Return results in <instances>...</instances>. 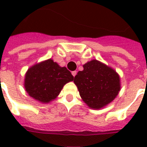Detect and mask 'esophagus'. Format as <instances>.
Here are the masks:
<instances>
[{"instance_id": "esophagus-1", "label": "esophagus", "mask_w": 147, "mask_h": 147, "mask_svg": "<svg viewBox=\"0 0 147 147\" xmlns=\"http://www.w3.org/2000/svg\"><path fill=\"white\" fill-rule=\"evenodd\" d=\"M76 74H77V71H71V75L75 77V76H76Z\"/></svg>"}]
</instances>
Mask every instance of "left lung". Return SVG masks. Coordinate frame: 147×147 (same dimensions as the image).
I'll use <instances>...</instances> for the list:
<instances>
[{
    "label": "left lung",
    "mask_w": 147,
    "mask_h": 147,
    "mask_svg": "<svg viewBox=\"0 0 147 147\" xmlns=\"http://www.w3.org/2000/svg\"><path fill=\"white\" fill-rule=\"evenodd\" d=\"M74 83L83 101L92 109H100L115 99L121 91V78L111 67L97 59L83 65Z\"/></svg>",
    "instance_id": "left-lung-1"
}]
</instances>
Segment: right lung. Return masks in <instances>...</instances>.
Masks as SVG:
<instances>
[{
    "mask_svg": "<svg viewBox=\"0 0 147 147\" xmlns=\"http://www.w3.org/2000/svg\"><path fill=\"white\" fill-rule=\"evenodd\" d=\"M74 77L65 68L52 59L33 65L25 74L24 88L27 94L42 104L54 100L66 83Z\"/></svg>",
    "mask_w": 147,
    "mask_h": 147,
    "instance_id": "1",
    "label": "right lung"
}]
</instances>
